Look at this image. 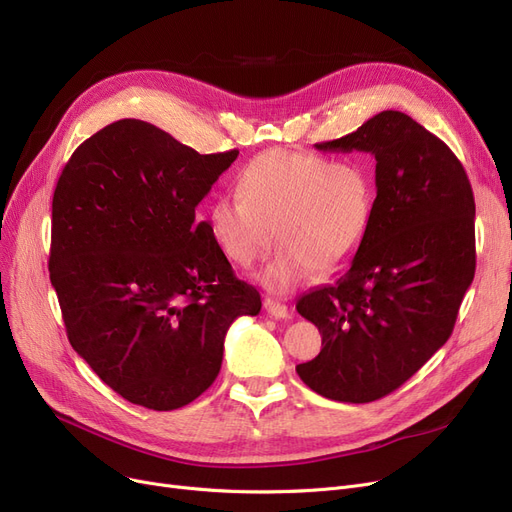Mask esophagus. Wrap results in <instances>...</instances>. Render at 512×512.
<instances>
[{
    "instance_id": "1",
    "label": "esophagus",
    "mask_w": 512,
    "mask_h": 512,
    "mask_svg": "<svg viewBox=\"0 0 512 512\" xmlns=\"http://www.w3.org/2000/svg\"><path fill=\"white\" fill-rule=\"evenodd\" d=\"M263 307H265V311H268V314H270L272 318H276V320H286V318H291V311H288V307H286L284 303H280V301L272 299V297H265Z\"/></svg>"
}]
</instances>
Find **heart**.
Listing matches in <instances>:
<instances>
[{
  "label": "heart",
  "instance_id": "obj_1",
  "mask_svg": "<svg viewBox=\"0 0 512 512\" xmlns=\"http://www.w3.org/2000/svg\"><path fill=\"white\" fill-rule=\"evenodd\" d=\"M376 186L358 159L314 152L268 150L238 180V194H224L209 207V232L232 261L249 265L282 247L259 272L270 291L286 293L316 270L345 265L370 230Z\"/></svg>",
  "mask_w": 512,
  "mask_h": 512
}]
</instances>
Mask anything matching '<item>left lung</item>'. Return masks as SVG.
<instances>
[{
  "label": "left lung",
  "instance_id": "obj_1",
  "mask_svg": "<svg viewBox=\"0 0 512 512\" xmlns=\"http://www.w3.org/2000/svg\"><path fill=\"white\" fill-rule=\"evenodd\" d=\"M370 152L376 198L349 270L297 303L322 351L299 364L322 397L368 404L402 387L452 335L475 276V198L456 154L399 110L316 144Z\"/></svg>",
  "mask_w": 512,
  "mask_h": 512
}]
</instances>
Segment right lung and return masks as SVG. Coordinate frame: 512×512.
Returning a JSON list of instances; mask_svg holds the SVG:
<instances>
[{
	"instance_id": "1",
	"label": "right lung",
	"mask_w": 512,
	"mask_h": 512,
	"mask_svg": "<svg viewBox=\"0 0 512 512\" xmlns=\"http://www.w3.org/2000/svg\"><path fill=\"white\" fill-rule=\"evenodd\" d=\"M238 150L198 154L138 119L110 123L64 165L50 280L66 335L127 402L177 410L217 379L257 288L238 280L196 207Z\"/></svg>"
}]
</instances>
